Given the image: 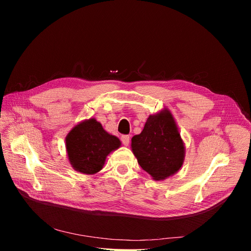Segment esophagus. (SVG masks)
<instances>
[{"instance_id": "34e87169", "label": "esophagus", "mask_w": 251, "mask_h": 251, "mask_svg": "<svg viewBox=\"0 0 251 251\" xmlns=\"http://www.w3.org/2000/svg\"><path fill=\"white\" fill-rule=\"evenodd\" d=\"M121 141H123L124 146L128 147V144H130V136H127V135L121 136Z\"/></svg>"}]
</instances>
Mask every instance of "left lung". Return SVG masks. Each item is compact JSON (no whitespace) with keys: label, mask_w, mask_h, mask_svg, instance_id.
<instances>
[{"label":"left lung","mask_w":251,"mask_h":251,"mask_svg":"<svg viewBox=\"0 0 251 251\" xmlns=\"http://www.w3.org/2000/svg\"><path fill=\"white\" fill-rule=\"evenodd\" d=\"M131 149L139 165L156 181L179 172L185 158L184 141L166 108L149 116L141 133L133 136Z\"/></svg>","instance_id":"8db88e82"}]
</instances>
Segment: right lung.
<instances>
[{
  "label": "right lung",
  "mask_w": 251,
  "mask_h": 251,
  "mask_svg": "<svg viewBox=\"0 0 251 251\" xmlns=\"http://www.w3.org/2000/svg\"><path fill=\"white\" fill-rule=\"evenodd\" d=\"M121 147V141L102 127L95 118L74 126L66 136V151L72 168L83 175L102 170L107 156Z\"/></svg>",
  "instance_id": "right-lung-1"
}]
</instances>
